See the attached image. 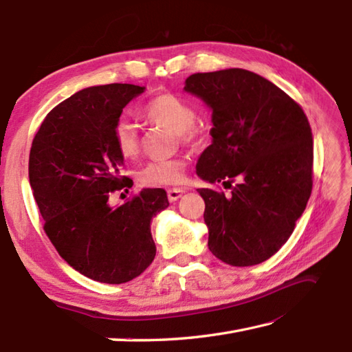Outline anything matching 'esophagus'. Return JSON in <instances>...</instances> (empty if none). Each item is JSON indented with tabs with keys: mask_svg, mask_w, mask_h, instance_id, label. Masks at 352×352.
<instances>
[{
	"mask_svg": "<svg viewBox=\"0 0 352 352\" xmlns=\"http://www.w3.org/2000/svg\"><path fill=\"white\" fill-rule=\"evenodd\" d=\"M183 194H184V190H183V189H180V188L169 189V190H168V198H169V201H170V203L177 201V199L180 198Z\"/></svg>",
	"mask_w": 352,
	"mask_h": 352,
	"instance_id": "34e87169",
	"label": "esophagus"
}]
</instances>
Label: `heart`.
I'll use <instances>...</instances> for the list:
<instances>
[{"instance_id":"obj_1","label":"heart","mask_w":352,"mask_h":352,"mask_svg":"<svg viewBox=\"0 0 352 352\" xmlns=\"http://www.w3.org/2000/svg\"><path fill=\"white\" fill-rule=\"evenodd\" d=\"M144 119L177 133L178 139L189 146H201L208 139L203 125L195 123L194 107L175 94L164 93L151 99L143 107ZM116 148L122 157L134 158L139 154V133L134 123L119 120L113 131ZM188 162L183 157L151 162L140 172V182L144 186H174L184 180Z\"/></svg>"}]
</instances>
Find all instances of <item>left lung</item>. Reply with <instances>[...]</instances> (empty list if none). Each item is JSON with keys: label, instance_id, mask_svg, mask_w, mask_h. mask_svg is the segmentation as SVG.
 <instances>
[{"label": "left lung", "instance_id": "8db88e82", "mask_svg": "<svg viewBox=\"0 0 352 352\" xmlns=\"http://www.w3.org/2000/svg\"><path fill=\"white\" fill-rule=\"evenodd\" d=\"M184 89L212 109V144L197 174L232 189L230 197L198 189L209 250L233 267L264 263L292 236L311 195L313 135L304 109L243 68L190 74Z\"/></svg>", "mask_w": 352, "mask_h": 352}]
</instances>
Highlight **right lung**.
<instances>
[{
  "instance_id": "1",
  "label": "right lung",
  "mask_w": 352,
  "mask_h": 352,
  "mask_svg": "<svg viewBox=\"0 0 352 352\" xmlns=\"http://www.w3.org/2000/svg\"><path fill=\"white\" fill-rule=\"evenodd\" d=\"M144 87H89L54 107L34 135L29 178L44 232L60 258L84 276L123 284L155 258L151 219L169 206L164 189H143L119 208L109 195L129 189L113 131Z\"/></svg>"
}]
</instances>
